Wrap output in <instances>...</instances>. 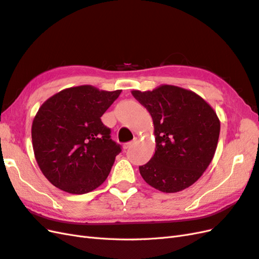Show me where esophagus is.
Masks as SVG:
<instances>
[{
	"mask_svg": "<svg viewBox=\"0 0 259 259\" xmlns=\"http://www.w3.org/2000/svg\"><path fill=\"white\" fill-rule=\"evenodd\" d=\"M137 141H138V139H134V140H132V141H130V142H127V143H124V144H123V149H124V150H127V149L131 148V147H132V145H134L135 143H137Z\"/></svg>",
	"mask_w": 259,
	"mask_h": 259,
	"instance_id": "obj_1",
	"label": "esophagus"
}]
</instances>
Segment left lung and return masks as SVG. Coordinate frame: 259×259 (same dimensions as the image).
I'll list each match as a JSON object with an SVG mask.
<instances>
[{"instance_id": "1", "label": "left lung", "mask_w": 259, "mask_h": 259, "mask_svg": "<svg viewBox=\"0 0 259 259\" xmlns=\"http://www.w3.org/2000/svg\"><path fill=\"white\" fill-rule=\"evenodd\" d=\"M153 119L155 153L139 170L162 193H178L201 177L214 156L220 120L195 92L163 84L153 91H132Z\"/></svg>"}]
</instances>
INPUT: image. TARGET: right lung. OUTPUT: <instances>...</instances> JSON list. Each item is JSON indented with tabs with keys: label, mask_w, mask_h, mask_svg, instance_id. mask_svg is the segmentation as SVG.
Wrapping results in <instances>:
<instances>
[{
	"label": "right lung",
	"mask_w": 259,
	"mask_h": 259,
	"mask_svg": "<svg viewBox=\"0 0 259 259\" xmlns=\"http://www.w3.org/2000/svg\"><path fill=\"white\" fill-rule=\"evenodd\" d=\"M121 90L79 85L57 93L32 120L35 158L47 180L65 193H90L106 181L120 145L110 139L101 117Z\"/></svg>",
	"instance_id": "right-lung-1"
}]
</instances>
